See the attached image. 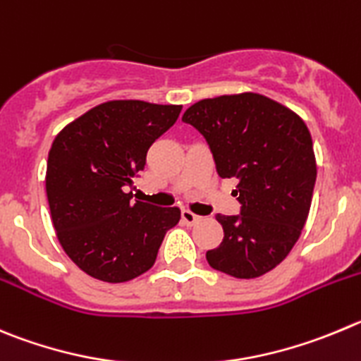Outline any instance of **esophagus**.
Instances as JSON below:
<instances>
[{"label":"esophagus","mask_w":361,"mask_h":361,"mask_svg":"<svg viewBox=\"0 0 361 361\" xmlns=\"http://www.w3.org/2000/svg\"><path fill=\"white\" fill-rule=\"evenodd\" d=\"M200 215H196V214H192V212H188V210H183L181 212V221L185 222V224H188V226H192V224H196L197 221H200Z\"/></svg>","instance_id":"34e87169"}]
</instances>
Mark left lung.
<instances>
[{"instance_id": "8db88e82", "label": "left lung", "mask_w": 361, "mask_h": 361, "mask_svg": "<svg viewBox=\"0 0 361 361\" xmlns=\"http://www.w3.org/2000/svg\"><path fill=\"white\" fill-rule=\"evenodd\" d=\"M181 121L203 135L219 176L238 181L240 214L215 215L224 238L207 251L210 267L240 279L272 271L305 228L317 180L305 121L255 92L201 99Z\"/></svg>"}]
</instances>
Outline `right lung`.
I'll use <instances>...</instances> for the list:
<instances>
[{"label":"right lung","mask_w":361,"mask_h":361,"mask_svg":"<svg viewBox=\"0 0 361 361\" xmlns=\"http://www.w3.org/2000/svg\"><path fill=\"white\" fill-rule=\"evenodd\" d=\"M180 112V104L109 101L53 140L46 171L53 226L67 257L92 278L123 283L149 271L180 221V208L133 203L130 192L151 144Z\"/></svg>","instance_id":"right-lung-1"}]
</instances>
